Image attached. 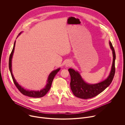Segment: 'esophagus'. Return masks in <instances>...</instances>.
Listing matches in <instances>:
<instances>
[{"label": "esophagus", "instance_id": "34e87169", "mask_svg": "<svg viewBox=\"0 0 125 125\" xmlns=\"http://www.w3.org/2000/svg\"><path fill=\"white\" fill-rule=\"evenodd\" d=\"M72 65V63L71 61H67L66 63V67H70Z\"/></svg>", "mask_w": 125, "mask_h": 125}]
</instances>
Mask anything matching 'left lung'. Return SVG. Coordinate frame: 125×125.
I'll list each match as a JSON object with an SVG mask.
<instances>
[{
  "mask_svg": "<svg viewBox=\"0 0 125 125\" xmlns=\"http://www.w3.org/2000/svg\"><path fill=\"white\" fill-rule=\"evenodd\" d=\"M109 45L112 51L113 59L110 73L105 80L97 83H88L83 79L77 71L71 68L68 69L71 76V89L75 96L82 99L93 98L102 93L111 83L115 73L116 54L111 42H109Z\"/></svg>",
  "mask_w": 125,
  "mask_h": 125,
  "instance_id": "1",
  "label": "left lung"
}]
</instances>
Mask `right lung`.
I'll return each mask as SVG.
<instances>
[{
  "mask_svg": "<svg viewBox=\"0 0 125 125\" xmlns=\"http://www.w3.org/2000/svg\"><path fill=\"white\" fill-rule=\"evenodd\" d=\"M22 33V32H21L19 35H18V37ZM15 43H16V41L14 42V46H13V49L12 50V52L10 54V57H9V70L10 72L11 73V75L13 79V81L14 82V84H15L16 86L17 87V88L18 89L19 91L24 95L29 96V97H34V98H39V97H43V96H44L47 93V92L49 91V90H50V88L51 86V84H52V81L54 79V77L55 76V75L57 74V73H58V72H59V70H60V68H58L57 69H56L54 71H53L52 72H51L50 73V74H49L48 79H47V83L46 85L45 86V87L42 88V90H41V91H29V90H26V89H24L23 87H22L20 85H19V84L18 83L16 80L15 79L13 75L12 74V57H13V53L14 51V49H15Z\"/></svg>",
  "mask_w": 125,
  "mask_h": 125,
  "instance_id": "add662e5",
  "label": "right lung"
}]
</instances>
